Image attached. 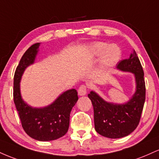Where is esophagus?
<instances>
[{"instance_id": "esophagus-1", "label": "esophagus", "mask_w": 159, "mask_h": 159, "mask_svg": "<svg viewBox=\"0 0 159 159\" xmlns=\"http://www.w3.org/2000/svg\"><path fill=\"white\" fill-rule=\"evenodd\" d=\"M78 93L79 96H85L87 94V87L85 85H81L78 88Z\"/></svg>"}]
</instances>
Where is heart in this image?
Instances as JSON below:
<instances>
[{"instance_id":"heart-1","label":"heart","mask_w":159,"mask_h":159,"mask_svg":"<svg viewBox=\"0 0 159 159\" xmlns=\"http://www.w3.org/2000/svg\"><path fill=\"white\" fill-rule=\"evenodd\" d=\"M88 55L91 58H100V68L107 70L118 63L122 56L121 49L116 44H107L104 42H96L87 48Z\"/></svg>"}]
</instances>
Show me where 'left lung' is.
<instances>
[{"mask_svg":"<svg viewBox=\"0 0 159 159\" xmlns=\"http://www.w3.org/2000/svg\"><path fill=\"white\" fill-rule=\"evenodd\" d=\"M116 69L134 74L136 89L132 98L123 104L108 102L93 90L88 94L93 106L95 129L108 138H120L130 134L139 124L145 102L143 70L135 51L128 59L120 61Z\"/></svg>","mask_w":159,"mask_h":159,"instance_id":"obj_1","label":"left lung"}]
</instances>
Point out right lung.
<instances>
[{
  "mask_svg": "<svg viewBox=\"0 0 159 159\" xmlns=\"http://www.w3.org/2000/svg\"><path fill=\"white\" fill-rule=\"evenodd\" d=\"M39 45L40 43L31 45L20 60L14 75L13 98L25 132L35 140L50 141L61 138L67 132L71 111L78 97L77 91L71 89L43 107H34L24 101L20 81L25 69L35 62Z\"/></svg>",
  "mask_w": 159,
  "mask_h": 159,
  "instance_id": "1",
  "label": "right lung"
}]
</instances>
